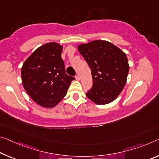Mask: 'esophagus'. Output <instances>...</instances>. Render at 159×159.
Wrapping results in <instances>:
<instances>
[{"label":"esophagus","mask_w":159,"mask_h":159,"mask_svg":"<svg viewBox=\"0 0 159 159\" xmlns=\"http://www.w3.org/2000/svg\"><path fill=\"white\" fill-rule=\"evenodd\" d=\"M75 79H76L77 80H80L79 75H75Z\"/></svg>","instance_id":"1"}]
</instances>
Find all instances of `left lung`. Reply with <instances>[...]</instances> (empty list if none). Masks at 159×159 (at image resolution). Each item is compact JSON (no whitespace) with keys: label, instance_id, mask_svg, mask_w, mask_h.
<instances>
[{"label":"left lung","instance_id":"8db88e82","mask_svg":"<svg viewBox=\"0 0 159 159\" xmlns=\"http://www.w3.org/2000/svg\"><path fill=\"white\" fill-rule=\"evenodd\" d=\"M78 49L91 70L93 86L86 96L97 105L112 102L127 82L129 69L127 55L105 40L79 44Z\"/></svg>","mask_w":159,"mask_h":159}]
</instances>
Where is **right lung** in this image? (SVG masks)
<instances>
[{
	"instance_id": "obj_1",
	"label": "right lung",
	"mask_w": 159,
	"mask_h": 159,
	"mask_svg": "<svg viewBox=\"0 0 159 159\" xmlns=\"http://www.w3.org/2000/svg\"><path fill=\"white\" fill-rule=\"evenodd\" d=\"M63 46L57 42L42 45L24 62L21 69L23 87L32 100L44 108L61 101L75 78L66 74L61 57Z\"/></svg>"
}]
</instances>
